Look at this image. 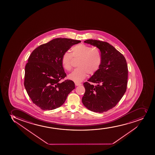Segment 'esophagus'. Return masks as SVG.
Wrapping results in <instances>:
<instances>
[{"label": "esophagus", "instance_id": "esophagus-1", "mask_svg": "<svg viewBox=\"0 0 155 155\" xmlns=\"http://www.w3.org/2000/svg\"><path fill=\"white\" fill-rule=\"evenodd\" d=\"M81 85V84L80 83H75V85L76 86H79V85Z\"/></svg>", "mask_w": 155, "mask_h": 155}]
</instances>
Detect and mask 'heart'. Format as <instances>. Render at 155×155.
I'll return each instance as SVG.
<instances>
[{
	"label": "heart",
	"instance_id": "1",
	"mask_svg": "<svg viewBox=\"0 0 155 155\" xmlns=\"http://www.w3.org/2000/svg\"><path fill=\"white\" fill-rule=\"evenodd\" d=\"M72 53L65 52L62 56L61 63L63 68L70 71L72 68L73 57L79 59L78 68L68 75V78L76 82H81L87 77V74L93 75L98 71L102 61L101 53L98 48L80 44L71 48Z\"/></svg>",
	"mask_w": 155,
	"mask_h": 155
}]
</instances>
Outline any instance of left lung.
I'll return each instance as SVG.
<instances>
[{
	"instance_id": "left-lung-1",
	"label": "left lung",
	"mask_w": 155,
	"mask_h": 155,
	"mask_svg": "<svg viewBox=\"0 0 155 155\" xmlns=\"http://www.w3.org/2000/svg\"><path fill=\"white\" fill-rule=\"evenodd\" d=\"M101 53L102 61L98 71L83 83L85 89L82 102L88 110L103 113L113 108L127 90L128 68L125 57L107 42L88 39L84 41ZM96 83L94 86L89 82Z\"/></svg>"
}]
</instances>
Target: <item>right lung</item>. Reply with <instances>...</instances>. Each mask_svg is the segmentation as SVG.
<instances>
[{"instance_id": "obj_1", "label": "right lung", "mask_w": 155, "mask_h": 155, "mask_svg": "<svg viewBox=\"0 0 155 155\" xmlns=\"http://www.w3.org/2000/svg\"><path fill=\"white\" fill-rule=\"evenodd\" d=\"M80 40L54 39L35 48L25 67L24 85L35 105L43 110L61 107L68 94L75 88L72 80L62 82L67 76L62 65L63 53Z\"/></svg>"}]
</instances>
